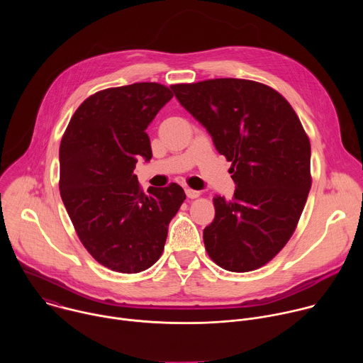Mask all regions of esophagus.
Listing matches in <instances>:
<instances>
[{
    "label": "esophagus",
    "mask_w": 363,
    "mask_h": 363,
    "mask_svg": "<svg viewBox=\"0 0 363 363\" xmlns=\"http://www.w3.org/2000/svg\"><path fill=\"white\" fill-rule=\"evenodd\" d=\"M185 192H186V196L191 198V199H195V198H198L201 195L199 191H195V189H191V188H186Z\"/></svg>",
    "instance_id": "obj_1"
}]
</instances>
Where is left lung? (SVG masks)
<instances>
[{
	"mask_svg": "<svg viewBox=\"0 0 363 363\" xmlns=\"http://www.w3.org/2000/svg\"><path fill=\"white\" fill-rule=\"evenodd\" d=\"M181 105L231 162L233 199L214 196L205 250L224 270L266 266L293 235L312 186L310 140L290 103L273 87L245 79L171 86Z\"/></svg>",
	"mask_w": 363,
	"mask_h": 363,
	"instance_id": "8db88e82",
	"label": "left lung"
}]
</instances>
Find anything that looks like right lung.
<instances>
[{"instance_id": "obj_1", "label": "right lung", "mask_w": 363, "mask_h": 363, "mask_svg": "<svg viewBox=\"0 0 363 363\" xmlns=\"http://www.w3.org/2000/svg\"><path fill=\"white\" fill-rule=\"evenodd\" d=\"M161 83L89 96L60 143V195L84 248L113 272L140 273L160 260L168 225L185 199L178 184L140 188L133 169L152 158L146 128L172 99Z\"/></svg>"}]
</instances>
